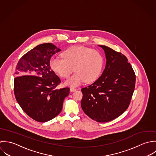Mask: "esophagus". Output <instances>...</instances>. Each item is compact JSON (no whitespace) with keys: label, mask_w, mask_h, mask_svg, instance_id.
<instances>
[{"label":"esophagus","mask_w":156,"mask_h":156,"mask_svg":"<svg viewBox=\"0 0 156 156\" xmlns=\"http://www.w3.org/2000/svg\"><path fill=\"white\" fill-rule=\"evenodd\" d=\"M76 89H75V88H74V87H70V91L72 92H75V91H76Z\"/></svg>","instance_id":"34e87169"}]
</instances>
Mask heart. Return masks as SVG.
I'll use <instances>...</instances> for the list:
<instances>
[{"label": "heart", "instance_id": "1", "mask_svg": "<svg viewBox=\"0 0 156 156\" xmlns=\"http://www.w3.org/2000/svg\"><path fill=\"white\" fill-rule=\"evenodd\" d=\"M62 58L52 57L50 60L51 69L58 76L67 78L73 72L71 77L65 81L68 86H78L86 81L90 83L99 76L102 67L103 57L101 54L84 46H72L62 54Z\"/></svg>", "mask_w": 156, "mask_h": 156}]
</instances>
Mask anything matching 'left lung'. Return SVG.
<instances>
[{
	"mask_svg": "<svg viewBox=\"0 0 156 156\" xmlns=\"http://www.w3.org/2000/svg\"><path fill=\"white\" fill-rule=\"evenodd\" d=\"M106 64L98 79L81 89L84 112L99 122L111 121L128 108L134 92L136 75L126 57L103 45Z\"/></svg>",
	"mask_w": 156,
	"mask_h": 156,
	"instance_id": "left-lung-1",
	"label": "left lung"
}]
</instances>
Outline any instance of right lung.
Listing matches in <instances>:
<instances>
[{"label": "right lung", "instance_id": "right-lung-1", "mask_svg": "<svg viewBox=\"0 0 156 156\" xmlns=\"http://www.w3.org/2000/svg\"><path fill=\"white\" fill-rule=\"evenodd\" d=\"M62 50L52 43L39 44L19 61L14 78V94L22 110L40 122L49 121L60 114L69 88L56 89L61 83L51 69V57Z\"/></svg>", "mask_w": 156, "mask_h": 156}]
</instances>
